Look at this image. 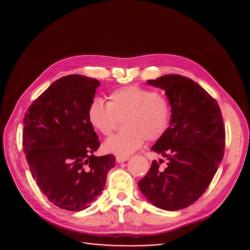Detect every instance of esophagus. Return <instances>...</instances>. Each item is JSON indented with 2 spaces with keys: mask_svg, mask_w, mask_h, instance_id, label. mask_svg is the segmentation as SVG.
I'll list each match as a JSON object with an SVG mask.
<instances>
[{
  "mask_svg": "<svg viewBox=\"0 0 250 250\" xmlns=\"http://www.w3.org/2000/svg\"><path fill=\"white\" fill-rule=\"evenodd\" d=\"M116 160H117V162H118V163H122V162H125V161H128V160H129V156H128V155H125V156L117 155Z\"/></svg>",
  "mask_w": 250,
  "mask_h": 250,
  "instance_id": "obj_1",
  "label": "esophagus"
}]
</instances>
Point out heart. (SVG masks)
<instances>
[{"mask_svg":"<svg viewBox=\"0 0 250 250\" xmlns=\"http://www.w3.org/2000/svg\"><path fill=\"white\" fill-rule=\"evenodd\" d=\"M173 107L167 97L139 86L122 87L109 95V103L95 98L87 110V119L96 131L109 135L124 120V132L107 139L104 149L125 156L141 147L146 139L156 141L170 129Z\"/></svg>","mask_w":250,"mask_h":250,"instance_id":"1","label":"heart"}]
</instances>
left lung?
Here are the masks:
<instances>
[{"mask_svg":"<svg viewBox=\"0 0 250 250\" xmlns=\"http://www.w3.org/2000/svg\"><path fill=\"white\" fill-rule=\"evenodd\" d=\"M166 91L173 117L170 129L152 150L167 159L152 161L147 174L138 183L147 201L166 210L193 204L217 172L225 149V126L217 101L200 84L181 75L147 80Z\"/></svg>","mask_w":250,"mask_h":250,"instance_id":"1","label":"left lung"}]
</instances>
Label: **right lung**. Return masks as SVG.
<instances>
[{"instance_id": "obj_1", "label": "right lung", "mask_w": 250, "mask_h": 250, "mask_svg": "<svg viewBox=\"0 0 250 250\" xmlns=\"http://www.w3.org/2000/svg\"><path fill=\"white\" fill-rule=\"evenodd\" d=\"M99 84L86 76H64L33 101L23 119V149L33 179L66 210L89 207L116 164L112 154L94 155L100 142L87 110Z\"/></svg>"}]
</instances>
